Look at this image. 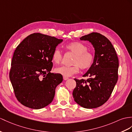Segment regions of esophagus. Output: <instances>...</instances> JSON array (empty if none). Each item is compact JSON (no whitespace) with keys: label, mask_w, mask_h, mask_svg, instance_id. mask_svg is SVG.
Listing matches in <instances>:
<instances>
[{"label":"esophagus","mask_w":132,"mask_h":132,"mask_svg":"<svg viewBox=\"0 0 132 132\" xmlns=\"http://www.w3.org/2000/svg\"><path fill=\"white\" fill-rule=\"evenodd\" d=\"M63 79H64V80H65V81H66V80L68 79L69 78H68V77H64V76H63Z\"/></svg>","instance_id":"34e87169"}]
</instances>
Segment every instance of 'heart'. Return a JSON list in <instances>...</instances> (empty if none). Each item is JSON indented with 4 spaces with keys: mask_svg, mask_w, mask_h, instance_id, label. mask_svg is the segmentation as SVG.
Listing matches in <instances>:
<instances>
[{
    "mask_svg": "<svg viewBox=\"0 0 132 132\" xmlns=\"http://www.w3.org/2000/svg\"><path fill=\"white\" fill-rule=\"evenodd\" d=\"M65 49L75 54L73 60L75 65L71 67L61 66L55 68V72L64 77H70L79 72V67L83 70L90 68L94 61V56L87 51V47L79 42H72L65 46ZM62 59V53L59 50H54L52 55L53 62L59 64Z\"/></svg>",
    "mask_w": 132,
    "mask_h": 132,
    "instance_id": "1",
    "label": "heart"
}]
</instances>
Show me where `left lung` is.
I'll use <instances>...</instances> for the list:
<instances>
[{
  "label": "left lung",
  "instance_id": "8db88e82",
  "mask_svg": "<svg viewBox=\"0 0 132 132\" xmlns=\"http://www.w3.org/2000/svg\"><path fill=\"white\" fill-rule=\"evenodd\" d=\"M88 41L95 49L92 65L83 77L75 79L76 87L73 91L75 101L86 109L98 108L106 102L111 96L118 78L119 60L111 42L99 33L92 32L80 38Z\"/></svg>",
  "mask_w": 132,
  "mask_h": 132
}]
</instances>
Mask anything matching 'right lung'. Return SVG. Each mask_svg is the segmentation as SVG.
Returning <instances> with one entry per match:
<instances>
[{"instance_id": "1", "label": "right lung", "mask_w": 132, "mask_h": 132, "mask_svg": "<svg viewBox=\"0 0 132 132\" xmlns=\"http://www.w3.org/2000/svg\"><path fill=\"white\" fill-rule=\"evenodd\" d=\"M62 41L55 37L35 33L16 47L9 78L16 98L25 106L40 109L53 100L55 88L62 82L63 76L50 72L52 55Z\"/></svg>"}]
</instances>
